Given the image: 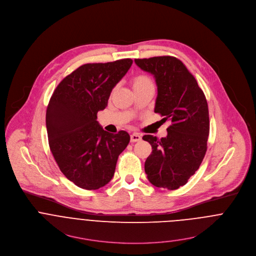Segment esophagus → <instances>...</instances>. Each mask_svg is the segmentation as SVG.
Returning <instances> with one entry per match:
<instances>
[{
    "label": "esophagus",
    "mask_w": 256,
    "mask_h": 256,
    "mask_svg": "<svg viewBox=\"0 0 256 256\" xmlns=\"http://www.w3.org/2000/svg\"><path fill=\"white\" fill-rule=\"evenodd\" d=\"M140 140H142V137L140 136L139 134H136V133L132 134V135H131V137H130V140H131L132 142H140Z\"/></svg>",
    "instance_id": "34e87169"
}]
</instances>
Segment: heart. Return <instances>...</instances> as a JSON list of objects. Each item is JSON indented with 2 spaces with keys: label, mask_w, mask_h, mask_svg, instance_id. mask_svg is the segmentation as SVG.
Segmentation results:
<instances>
[{
  "label": "heart",
  "mask_w": 256,
  "mask_h": 256,
  "mask_svg": "<svg viewBox=\"0 0 256 256\" xmlns=\"http://www.w3.org/2000/svg\"><path fill=\"white\" fill-rule=\"evenodd\" d=\"M131 85H132L133 90H136V89L140 88V87H144V86L152 85V81L146 75H138V76H136V77H134L132 79Z\"/></svg>",
  "instance_id": "b5f03b06"
}]
</instances>
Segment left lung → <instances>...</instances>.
Here are the masks:
<instances>
[{"instance_id": "1", "label": "left lung", "mask_w": 256, "mask_h": 256, "mask_svg": "<svg viewBox=\"0 0 256 256\" xmlns=\"http://www.w3.org/2000/svg\"><path fill=\"white\" fill-rule=\"evenodd\" d=\"M135 62L154 76L158 86L154 112L171 122L165 138L142 137L152 148L144 171L154 186L176 190L186 184L206 156L210 135L208 102L180 60L163 56L136 58Z\"/></svg>"}]
</instances>
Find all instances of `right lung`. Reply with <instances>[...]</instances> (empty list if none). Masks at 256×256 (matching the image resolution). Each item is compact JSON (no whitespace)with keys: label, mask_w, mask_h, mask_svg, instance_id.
I'll return each instance as SVG.
<instances>
[{"label":"right lung","mask_w":256,"mask_h":256,"mask_svg":"<svg viewBox=\"0 0 256 256\" xmlns=\"http://www.w3.org/2000/svg\"><path fill=\"white\" fill-rule=\"evenodd\" d=\"M131 58L86 64L58 85L46 108L50 152L64 175L85 190L106 186L114 177L119 154L130 136L110 134L96 121L112 89L131 68Z\"/></svg>","instance_id":"obj_1"}]
</instances>
